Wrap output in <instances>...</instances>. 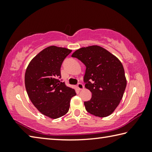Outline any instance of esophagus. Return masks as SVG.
<instances>
[{"instance_id": "1", "label": "esophagus", "mask_w": 152, "mask_h": 152, "mask_svg": "<svg viewBox=\"0 0 152 152\" xmlns=\"http://www.w3.org/2000/svg\"><path fill=\"white\" fill-rule=\"evenodd\" d=\"M76 87H77V88H78V90H79V91H81V90L84 88V85L82 83H78V84H77Z\"/></svg>"}]
</instances>
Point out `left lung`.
I'll list each match as a JSON object with an SVG mask.
<instances>
[{
	"label": "left lung",
	"mask_w": 152,
	"mask_h": 152,
	"mask_svg": "<svg viewBox=\"0 0 152 152\" xmlns=\"http://www.w3.org/2000/svg\"><path fill=\"white\" fill-rule=\"evenodd\" d=\"M72 57L86 66L84 82L86 88L92 92L91 100L84 102L86 110L96 117L109 116L121 101L127 85L121 62L98 45L82 48Z\"/></svg>",
	"instance_id": "obj_1"
}]
</instances>
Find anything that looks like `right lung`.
<instances>
[{"instance_id": "right-lung-1", "label": "right lung", "mask_w": 152, "mask_h": 152, "mask_svg": "<svg viewBox=\"0 0 152 152\" xmlns=\"http://www.w3.org/2000/svg\"><path fill=\"white\" fill-rule=\"evenodd\" d=\"M72 50L50 46L38 53L28 65L25 74V88L33 105L51 119L68 112L73 88L61 82L60 68Z\"/></svg>"}]
</instances>
